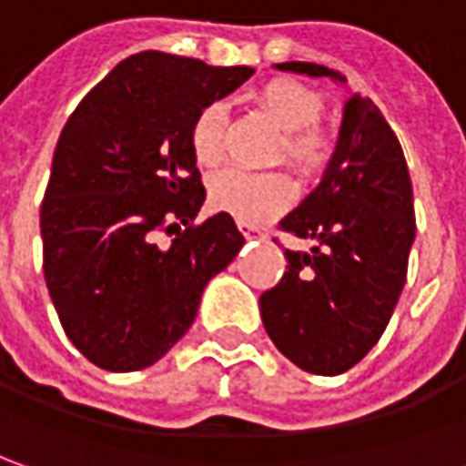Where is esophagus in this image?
I'll return each mask as SVG.
<instances>
[{
    "label": "esophagus",
    "instance_id": "obj_1",
    "mask_svg": "<svg viewBox=\"0 0 466 466\" xmlns=\"http://www.w3.org/2000/svg\"><path fill=\"white\" fill-rule=\"evenodd\" d=\"M237 227H239V232L245 234V237H258V234H260V229L253 227V224H242V221H239Z\"/></svg>",
    "mask_w": 466,
    "mask_h": 466
}]
</instances>
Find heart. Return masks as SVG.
Wrapping results in <instances>:
<instances>
[{
  "label": "heart",
  "instance_id": "b5f03b06",
  "mask_svg": "<svg viewBox=\"0 0 466 466\" xmlns=\"http://www.w3.org/2000/svg\"><path fill=\"white\" fill-rule=\"evenodd\" d=\"M255 104L271 116L273 122L287 132L281 156L294 164L302 174H318L331 156V143L315 122L323 114V98L287 77L268 80L255 91ZM224 125L227 114L221 104H208L195 116L190 130L195 161L200 167H216L224 156ZM297 185L287 172H242L227 169L216 174L208 187V198L216 211L229 213L242 224H266L281 211L289 208Z\"/></svg>",
  "mask_w": 466,
  "mask_h": 466
}]
</instances>
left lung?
Wrapping results in <instances>:
<instances>
[{
  "mask_svg": "<svg viewBox=\"0 0 466 466\" xmlns=\"http://www.w3.org/2000/svg\"><path fill=\"white\" fill-rule=\"evenodd\" d=\"M276 70L347 83L313 62H281ZM281 229L313 248L284 253L289 266L281 281L260 294L263 326L297 368L344 373L386 331L417 229L404 151L370 98H347L334 156Z\"/></svg>",
  "mask_w": 466,
  "mask_h": 466,
  "instance_id": "left-lung-1",
  "label": "left lung"
}]
</instances>
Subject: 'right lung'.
<instances>
[{"mask_svg":"<svg viewBox=\"0 0 466 466\" xmlns=\"http://www.w3.org/2000/svg\"><path fill=\"white\" fill-rule=\"evenodd\" d=\"M253 72L140 51L67 119L41 203L44 276L65 334L93 365L130 373L158 362L245 245L229 213L193 224L206 190L190 130ZM177 220L188 229L156 246Z\"/></svg>","mask_w":466,"mask_h":466,"instance_id":"obj_1","label":"right lung"}]
</instances>
